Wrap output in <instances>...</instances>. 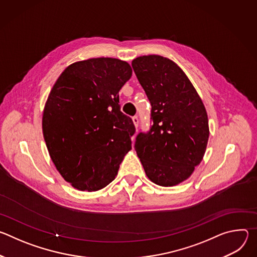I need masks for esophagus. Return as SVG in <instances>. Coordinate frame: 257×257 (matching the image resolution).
Wrapping results in <instances>:
<instances>
[{
  "instance_id": "esophagus-1",
  "label": "esophagus",
  "mask_w": 257,
  "mask_h": 257,
  "mask_svg": "<svg viewBox=\"0 0 257 257\" xmlns=\"http://www.w3.org/2000/svg\"><path fill=\"white\" fill-rule=\"evenodd\" d=\"M132 120H133V123H134V125H135V127H136V129L138 128V124H139V119H138V117L137 116H134L133 118H132Z\"/></svg>"
}]
</instances>
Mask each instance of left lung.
<instances>
[{"mask_svg":"<svg viewBox=\"0 0 257 257\" xmlns=\"http://www.w3.org/2000/svg\"><path fill=\"white\" fill-rule=\"evenodd\" d=\"M132 68L152 104L153 121L148 132L138 133L134 149L154 183L177 185L204 156L209 135L205 107L185 73L170 59L142 56L132 61Z\"/></svg>","mask_w":257,"mask_h":257,"instance_id":"left-lung-1","label":"left lung"}]
</instances>
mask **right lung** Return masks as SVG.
Segmentation results:
<instances>
[{
  "label": "right lung",
  "mask_w": 257,
  "mask_h": 257,
  "mask_svg": "<svg viewBox=\"0 0 257 257\" xmlns=\"http://www.w3.org/2000/svg\"><path fill=\"white\" fill-rule=\"evenodd\" d=\"M131 75L128 63L96 58L70 65L53 86L43 132L53 163L73 187H105L131 150L135 126L119 104V91Z\"/></svg>",
  "instance_id": "add662e5"
}]
</instances>
